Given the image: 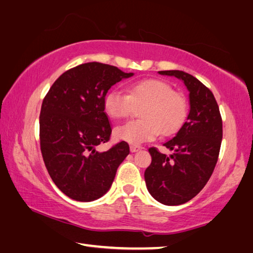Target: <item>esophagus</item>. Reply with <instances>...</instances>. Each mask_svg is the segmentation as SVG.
Segmentation results:
<instances>
[{"label":"esophagus","instance_id":"obj_1","mask_svg":"<svg viewBox=\"0 0 253 253\" xmlns=\"http://www.w3.org/2000/svg\"><path fill=\"white\" fill-rule=\"evenodd\" d=\"M141 149H142V147H140V145H131V147H130V150H131L132 153L138 152V151H140Z\"/></svg>","mask_w":253,"mask_h":253}]
</instances>
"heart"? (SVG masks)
<instances>
[{"mask_svg": "<svg viewBox=\"0 0 253 253\" xmlns=\"http://www.w3.org/2000/svg\"><path fill=\"white\" fill-rule=\"evenodd\" d=\"M126 91L113 88L103 100L105 112L112 119L126 118L134 105L145 104L140 110L142 119L124 123L114 130L118 140L138 145L153 140L159 133L169 135L178 131L187 118L185 97L165 81L143 80L127 85Z\"/></svg>", "mask_w": 253, "mask_h": 253, "instance_id": "b5f03b06", "label": "heart"}]
</instances>
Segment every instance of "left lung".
Returning <instances> with one entry per match:
<instances>
[{"instance_id": "1", "label": "left lung", "mask_w": 253, "mask_h": 253, "mask_svg": "<svg viewBox=\"0 0 253 253\" xmlns=\"http://www.w3.org/2000/svg\"><path fill=\"white\" fill-rule=\"evenodd\" d=\"M181 80L189 91L188 118L171 140L163 144L170 156L150 148L152 162L144 172L150 194L162 205L188 202L205 188L219 158L222 119L213 93L183 71H159Z\"/></svg>"}]
</instances>
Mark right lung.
Returning a JSON list of instances; mask_svg holds the SVG:
<instances>
[{"mask_svg":"<svg viewBox=\"0 0 253 253\" xmlns=\"http://www.w3.org/2000/svg\"><path fill=\"white\" fill-rule=\"evenodd\" d=\"M132 75L113 65L84 63L62 74L44 97L40 113L43 161L56 187L75 201L104 196L130 153L124 141L104 152L96 148L108 142L112 132L104 96L115 83Z\"/></svg>","mask_w":253,"mask_h":253,"instance_id":"1","label":"right lung"}]
</instances>
